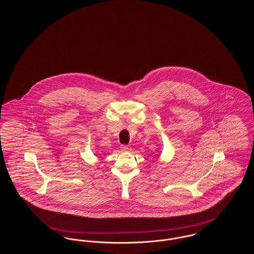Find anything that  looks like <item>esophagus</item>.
<instances>
[{"instance_id":"34e87169","label":"esophagus","mask_w":254,"mask_h":254,"mask_svg":"<svg viewBox=\"0 0 254 254\" xmlns=\"http://www.w3.org/2000/svg\"><path fill=\"white\" fill-rule=\"evenodd\" d=\"M121 149L122 150H124V151H129L131 148H130V146H127V145H123V146H121Z\"/></svg>"}]
</instances>
